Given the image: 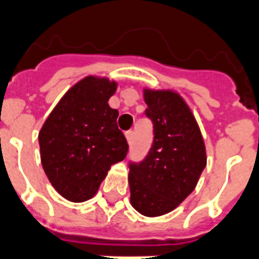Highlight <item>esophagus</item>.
<instances>
[{
	"instance_id": "34e87169",
	"label": "esophagus",
	"mask_w": 259,
	"mask_h": 259,
	"mask_svg": "<svg viewBox=\"0 0 259 259\" xmlns=\"http://www.w3.org/2000/svg\"><path fill=\"white\" fill-rule=\"evenodd\" d=\"M124 136H126V140H127V143H132L133 141V137H135V132L133 130H127L126 133H124Z\"/></svg>"
}]
</instances>
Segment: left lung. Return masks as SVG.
<instances>
[{"mask_svg":"<svg viewBox=\"0 0 259 259\" xmlns=\"http://www.w3.org/2000/svg\"><path fill=\"white\" fill-rule=\"evenodd\" d=\"M144 101L154 143L144 160L129 164L130 203L145 217H158L192 192L207 158L198 122L181 96L144 89Z\"/></svg>","mask_w":259,"mask_h":259,"instance_id":"1","label":"left lung"}]
</instances>
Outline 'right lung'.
Here are the masks:
<instances>
[{
	"label": "right lung",
	"instance_id": "right-lung-1",
	"mask_svg": "<svg viewBox=\"0 0 259 259\" xmlns=\"http://www.w3.org/2000/svg\"><path fill=\"white\" fill-rule=\"evenodd\" d=\"M116 86L108 78L86 76L61 97L39 130L42 167L70 202L93 198L111 166L127 154L119 112L108 105Z\"/></svg>",
	"mask_w": 259,
	"mask_h": 259
}]
</instances>
